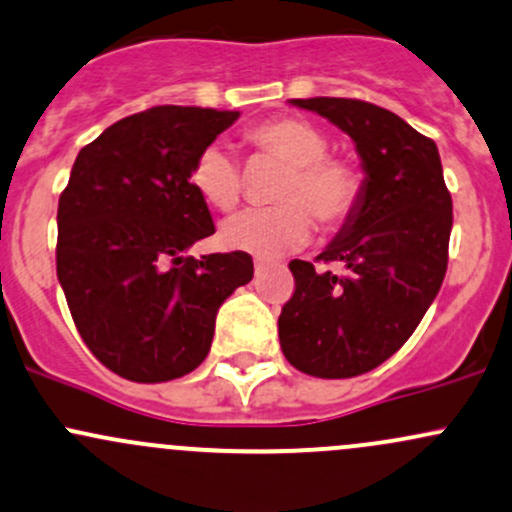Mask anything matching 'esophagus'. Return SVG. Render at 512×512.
I'll use <instances>...</instances> for the list:
<instances>
[{
  "label": "esophagus",
  "instance_id": "obj_1",
  "mask_svg": "<svg viewBox=\"0 0 512 512\" xmlns=\"http://www.w3.org/2000/svg\"><path fill=\"white\" fill-rule=\"evenodd\" d=\"M267 267H270V262L262 260V257H257V260H255V272H257V274H262V272L267 270Z\"/></svg>",
  "mask_w": 512,
  "mask_h": 512
}]
</instances>
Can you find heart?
I'll use <instances>...</instances> for the list:
<instances>
[{
	"instance_id": "obj_1",
	"label": "heart",
	"mask_w": 512,
	"mask_h": 512,
	"mask_svg": "<svg viewBox=\"0 0 512 512\" xmlns=\"http://www.w3.org/2000/svg\"><path fill=\"white\" fill-rule=\"evenodd\" d=\"M247 142L287 164L270 208H252L225 220L220 238L233 250L272 257L297 250L311 235V215L324 230H336L355 213L363 193L358 169L328 154V137L299 117H277L247 132ZM191 184L218 211H233L242 198L240 161L220 144L193 161Z\"/></svg>"
}]
</instances>
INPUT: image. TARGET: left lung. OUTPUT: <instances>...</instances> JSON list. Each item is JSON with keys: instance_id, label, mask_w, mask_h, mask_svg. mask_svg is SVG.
Segmentation results:
<instances>
[{"instance_id": "left-lung-1", "label": "left lung", "mask_w": 512, "mask_h": 512, "mask_svg": "<svg viewBox=\"0 0 512 512\" xmlns=\"http://www.w3.org/2000/svg\"><path fill=\"white\" fill-rule=\"evenodd\" d=\"M341 127L363 159L360 203L316 260H292L279 314L284 358L314 378H355L405 346L449 262L451 193L437 144L385 107L351 98L292 100Z\"/></svg>"}]
</instances>
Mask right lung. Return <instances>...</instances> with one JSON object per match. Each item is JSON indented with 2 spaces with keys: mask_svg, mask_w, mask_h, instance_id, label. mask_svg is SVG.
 Returning <instances> with one entry per match:
<instances>
[{
  "mask_svg": "<svg viewBox=\"0 0 512 512\" xmlns=\"http://www.w3.org/2000/svg\"><path fill=\"white\" fill-rule=\"evenodd\" d=\"M240 112L157 105L85 144L58 198L56 272L80 338L132 383L191 373L220 304L252 279L247 252L186 255L215 233L193 161Z\"/></svg>",
  "mask_w": 512,
  "mask_h": 512,
  "instance_id": "1",
  "label": "right lung"
}]
</instances>
